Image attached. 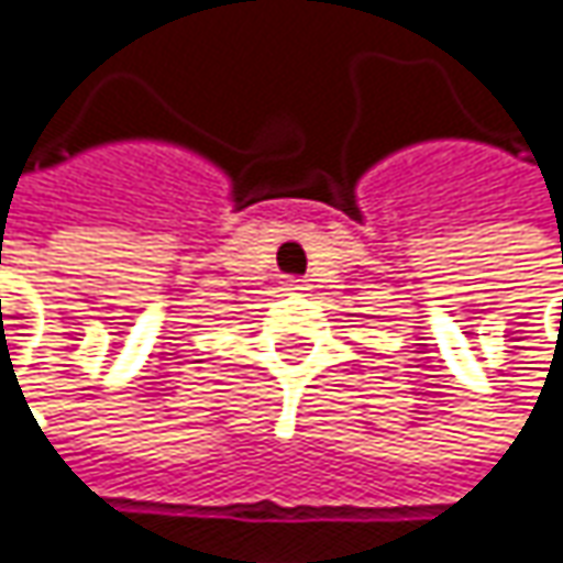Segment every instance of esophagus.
<instances>
[{"instance_id":"1","label":"esophagus","mask_w":563,"mask_h":563,"mask_svg":"<svg viewBox=\"0 0 563 563\" xmlns=\"http://www.w3.org/2000/svg\"><path fill=\"white\" fill-rule=\"evenodd\" d=\"M283 289H286V292H306V289H309V283L289 277V280H283Z\"/></svg>"}]
</instances>
